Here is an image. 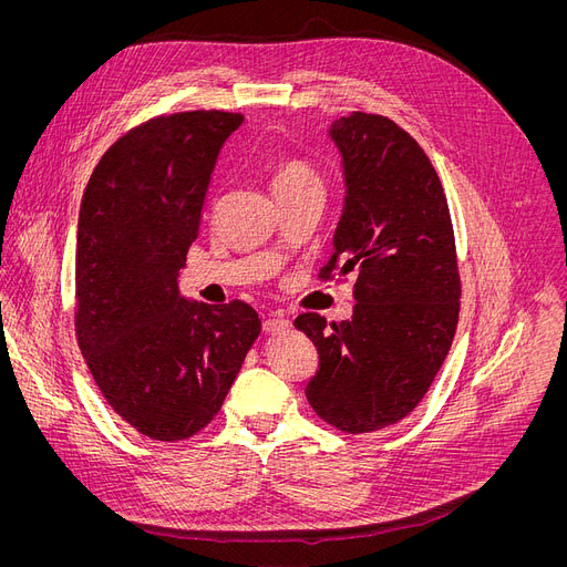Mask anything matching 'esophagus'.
<instances>
[{
  "label": "esophagus",
  "mask_w": 567,
  "mask_h": 567,
  "mask_svg": "<svg viewBox=\"0 0 567 567\" xmlns=\"http://www.w3.org/2000/svg\"><path fill=\"white\" fill-rule=\"evenodd\" d=\"M289 326H291V321H289V319H285V317H280V315H276V317H268V319L264 321V331H266L268 336H276V333H285V331H289Z\"/></svg>",
  "instance_id": "1"
}]
</instances>
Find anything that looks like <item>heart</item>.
<instances>
[{
    "label": "heart",
    "mask_w": 567,
    "mask_h": 567,
    "mask_svg": "<svg viewBox=\"0 0 567 567\" xmlns=\"http://www.w3.org/2000/svg\"><path fill=\"white\" fill-rule=\"evenodd\" d=\"M310 178H317V174L312 172V167H308L306 163L296 161V158H285L276 165L274 172V190L276 188H289L296 184L310 182Z\"/></svg>",
    "instance_id": "heart-1"
}]
</instances>
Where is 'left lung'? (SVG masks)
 Masks as SVG:
<instances>
[{
    "label": "left lung",
    "mask_w": 567,
    "mask_h": 567,
    "mask_svg": "<svg viewBox=\"0 0 567 567\" xmlns=\"http://www.w3.org/2000/svg\"><path fill=\"white\" fill-rule=\"evenodd\" d=\"M342 156L344 206L319 278L355 274L353 315L293 326L319 351L306 398L321 421L363 434L395 425L432 385L460 317V271L439 176L389 116L353 112L329 131Z\"/></svg>",
    "instance_id": "left-lung-1"
}]
</instances>
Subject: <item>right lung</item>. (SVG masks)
Listing matches in <instances>:
<instances>
[{
    "instance_id": "right-lung-1",
    "label": "right lung",
    "mask_w": 567,
    "mask_h": 567,
    "mask_svg": "<svg viewBox=\"0 0 567 567\" xmlns=\"http://www.w3.org/2000/svg\"><path fill=\"white\" fill-rule=\"evenodd\" d=\"M244 114L148 118L99 161L80 204L75 336L107 404L140 434L182 441L214 421L261 331L244 301L178 293L220 148Z\"/></svg>"
}]
</instances>
